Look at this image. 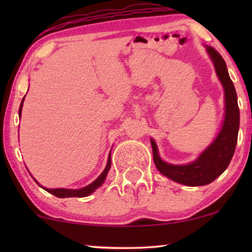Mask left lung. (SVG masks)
<instances>
[{"label":"left lung","mask_w":252,"mask_h":252,"mask_svg":"<svg viewBox=\"0 0 252 252\" xmlns=\"http://www.w3.org/2000/svg\"><path fill=\"white\" fill-rule=\"evenodd\" d=\"M208 53L215 64L216 72L225 91V119L221 130L208 149L202 153L194 163L188 165H172L160 159L157 146L151 140L154 161L158 171L165 177L179 184L190 186H204L215 181L228 167L235 151L237 134L240 127V110L233 81L230 80L225 61L215 48L208 47Z\"/></svg>","instance_id":"obj_1"}]
</instances>
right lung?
<instances>
[{"instance_id": "right-lung-1", "label": "right lung", "mask_w": 252, "mask_h": 252, "mask_svg": "<svg viewBox=\"0 0 252 252\" xmlns=\"http://www.w3.org/2000/svg\"><path fill=\"white\" fill-rule=\"evenodd\" d=\"M25 98V97H24ZM24 98L22 103H20V106H19V117L22 115V106H23V102H24ZM110 167H111V156H109V159H108V164H106V167L105 170L102 172V174L99 175V177L96 179L94 182H92L91 185H88L87 187L85 188H81V189H64V188H58V189H48V188H44L42 187L44 190H47L48 192H50V194H53L56 196V197H60V198H65V197H85V196H88L91 195L92 192H94L96 189L98 187H101L103 185V182H104L105 178H106V174H108V172L110 170ZM37 184V182H36Z\"/></svg>"}]
</instances>
